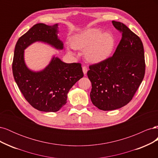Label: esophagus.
<instances>
[{
    "mask_svg": "<svg viewBox=\"0 0 158 158\" xmlns=\"http://www.w3.org/2000/svg\"><path fill=\"white\" fill-rule=\"evenodd\" d=\"M82 70H83V73L84 74H86L87 72H88V68L86 66H83L82 67Z\"/></svg>",
    "mask_w": 158,
    "mask_h": 158,
    "instance_id": "esophagus-1",
    "label": "esophagus"
}]
</instances>
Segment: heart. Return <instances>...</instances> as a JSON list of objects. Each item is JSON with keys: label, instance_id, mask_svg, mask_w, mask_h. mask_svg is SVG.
I'll return each instance as SVG.
<instances>
[{"label": "heart", "instance_id": "b5f03b06", "mask_svg": "<svg viewBox=\"0 0 158 158\" xmlns=\"http://www.w3.org/2000/svg\"><path fill=\"white\" fill-rule=\"evenodd\" d=\"M70 44L75 49L84 50V58L89 63L97 64L111 56L115 39L111 33H102L97 28H89L74 36Z\"/></svg>", "mask_w": 158, "mask_h": 158}]
</instances>
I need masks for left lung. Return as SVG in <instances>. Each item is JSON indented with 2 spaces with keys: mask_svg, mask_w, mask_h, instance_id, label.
Wrapping results in <instances>:
<instances>
[{
  "mask_svg": "<svg viewBox=\"0 0 158 158\" xmlns=\"http://www.w3.org/2000/svg\"><path fill=\"white\" fill-rule=\"evenodd\" d=\"M122 38L112 56L89 65L90 98L103 111L119 109L130 102L145 74L144 51L140 38L124 23L112 21Z\"/></svg>",
  "mask_w": 158,
  "mask_h": 158,
  "instance_id": "obj_1",
  "label": "left lung"
}]
</instances>
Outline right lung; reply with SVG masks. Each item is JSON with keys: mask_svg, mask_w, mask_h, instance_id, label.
I'll use <instances>...</instances> for the list:
<instances>
[{"mask_svg": "<svg viewBox=\"0 0 158 158\" xmlns=\"http://www.w3.org/2000/svg\"><path fill=\"white\" fill-rule=\"evenodd\" d=\"M57 26L37 23L19 38L14 49V80L27 102L40 111H58L66 104L70 89L84 76L80 63H65L57 57L40 72L31 71L26 66L23 50L33 43L42 41L63 49V42L57 37Z\"/></svg>", "mask_w": 158, "mask_h": 158, "instance_id": "obj_1", "label": "right lung"}]
</instances>
